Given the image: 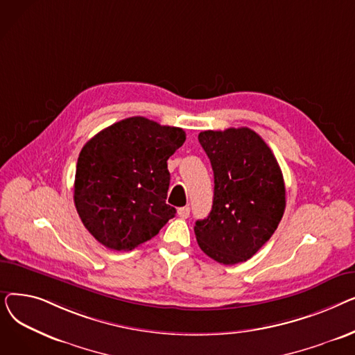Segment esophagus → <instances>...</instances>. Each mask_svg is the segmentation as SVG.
Returning a JSON list of instances; mask_svg holds the SVG:
<instances>
[{
    "label": "esophagus",
    "mask_w": 355,
    "mask_h": 355,
    "mask_svg": "<svg viewBox=\"0 0 355 355\" xmlns=\"http://www.w3.org/2000/svg\"><path fill=\"white\" fill-rule=\"evenodd\" d=\"M178 216H180L181 218H187V217L190 216V207L185 206V207L178 209Z\"/></svg>",
    "instance_id": "obj_1"
}]
</instances>
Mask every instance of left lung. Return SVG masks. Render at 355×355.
<instances>
[{"instance_id":"left-lung-1","label":"left lung","mask_w":355,"mask_h":355,"mask_svg":"<svg viewBox=\"0 0 355 355\" xmlns=\"http://www.w3.org/2000/svg\"><path fill=\"white\" fill-rule=\"evenodd\" d=\"M198 141L214 173L213 207L197 220L200 249L216 262H246L282 220L285 182L273 153L249 128L202 130Z\"/></svg>"}]
</instances>
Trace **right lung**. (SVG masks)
I'll list each match as a JSON object with an SVG mask.
<instances>
[{
	"label": "right lung",
	"instance_id": "add662e5",
	"mask_svg": "<svg viewBox=\"0 0 355 355\" xmlns=\"http://www.w3.org/2000/svg\"><path fill=\"white\" fill-rule=\"evenodd\" d=\"M181 128L144 116L119 121L89 139L79 154L74 206L101 245L132 250L151 240L177 210L166 204V161L184 144Z\"/></svg>",
	"mask_w": 355,
	"mask_h": 355
}]
</instances>
